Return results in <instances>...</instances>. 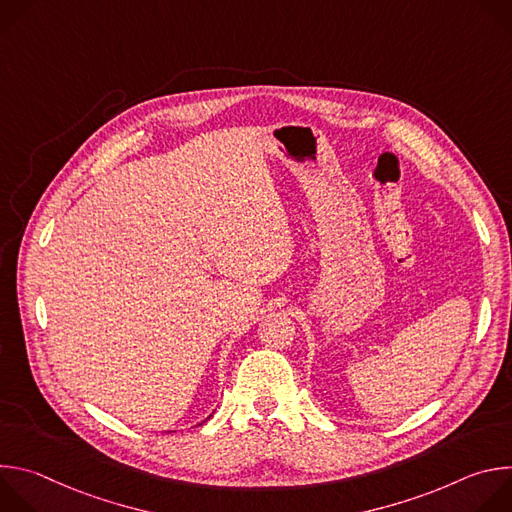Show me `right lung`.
Here are the masks:
<instances>
[{"instance_id":"obj_1","label":"right lung","mask_w":512,"mask_h":512,"mask_svg":"<svg viewBox=\"0 0 512 512\" xmlns=\"http://www.w3.org/2000/svg\"><path fill=\"white\" fill-rule=\"evenodd\" d=\"M198 425H202V423H198Z\"/></svg>"}]
</instances>
